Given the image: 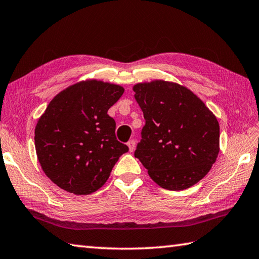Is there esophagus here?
I'll use <instances>...</instances> for the list:
<instances>
[{"label":"esophagus","mask_w":259,"mask_h":259,"mask_svg":"<svg viewBox=\"0 0 259 259\" xmlns=\"http://www.w3.org/2000/svg\"><path fill=\"white\" fill-rule=\"evenodd\" d=\"M128 147H129V151H130V152H133V151L135 150V147H136V142H135L134 139L129 140V142H128Z\"/></svg>","instance_id":"1"}]
</instances>
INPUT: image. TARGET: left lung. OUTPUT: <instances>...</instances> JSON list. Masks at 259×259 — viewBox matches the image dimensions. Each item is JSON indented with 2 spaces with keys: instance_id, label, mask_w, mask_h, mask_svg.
<instances>
[{
  "instance_id": "1",
  "label": "left lung",
  "mask_w": 259,
  "mask_h": 259,
  "mask_svg": "<svg viewBox=\"0 0 259 259\" xmlns=\"http://www.w3.org/2000/svg\"><path fill=\"white\" fill-rule=\"evenodd\" d=\"M145 125L135 156L157 185L182 191L200 182L219 153V124L186 87L155 80L134 85Z\"/></svg>"
}]
</instances>
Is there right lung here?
<instances>
[{
    "mask_svg": "<svg viewBox=\"0 0 259 259\" xmlns=\"http://www.w3.org/2000/svg\"><path fill=\"white\" fill-rule=\"evenodd\" d=\"M123 93L121 85L87 80L66 88L48 105L35 126V150L42 170L57 186L91 194L129 151L116 139L115 121L107 114Z\"/></svg>",
    "mask_w": 259,
    "mask_h": 259,
    "instance_id": "add662e5",
    "label": "right lung"
}]
</instances>
